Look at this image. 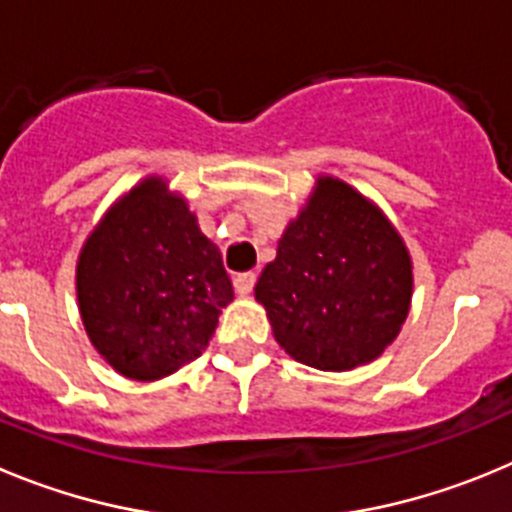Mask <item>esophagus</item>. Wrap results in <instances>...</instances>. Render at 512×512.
<instances>
[{"label": "esophagus", "instance_id": "esophagus-1", "mask_svg": "<svg viewBox=\"0 0 512 512\" xmlns=\"http://www.w3.org/2000/svg\"><path fill=\"white\" fill-rule=\"evenodd\" d=\"M257 283V275L255 273H239L234 275V290H237L239 296H250L252 288Z\"/></svg>", "mask_w": 512, "mask_h": 512}]
</instances>
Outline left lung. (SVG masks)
<instances>
[{
    "instance_id": "8db88e82",
    "label": "left lung",
    "mask_w": 512,
    "mask_h": 512,
    "mask_svg": "<svg viewBox=\"0 0 512 512\" xmlns=\"http://www.w3.org/2000/svg\"><path fill=\"white\" fill-rule=\"evenodd\" d=\"M275 342L308 367L354 370L403 329L413 260L380 206L342 178L319 176L255 285Z\"/></svg>"
}]
</instances>
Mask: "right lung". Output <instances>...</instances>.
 Segmentation results:
<instances>
[{
  "mask_svg": "<svg viewBox=\"0 0 512 512\" xmlns=\"http://www.w3.org/2000/svg\"><path fill=\"white\" fill-rule=\"evenodd\" d=\"M78 313L101 359L137 382L199 357L234 298L219 247L163 176L124 191L76 262Z\"/></svg>",
  "mask_w": 512,
  "mask_h": 512,
  "instance_id": "1",
  "label": "right lung"
}]
</instances>
